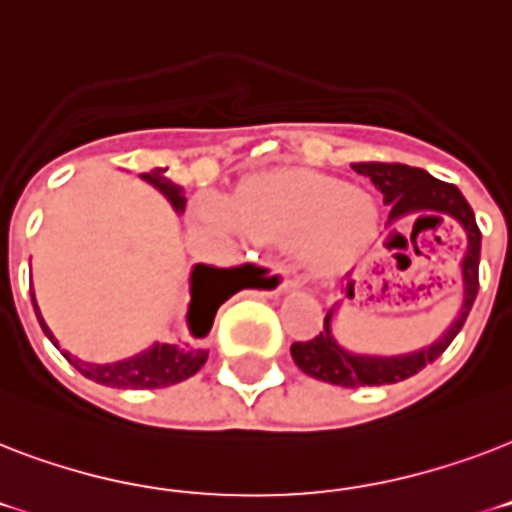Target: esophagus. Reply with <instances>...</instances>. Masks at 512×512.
<instances>
[{"mask_svg": "<svg viewBox=\"0 0 512 512\" xmlns=\"http://www.w3.org/2000/svg\"><path fill=\"white\" fill-rule=\"evenodd\" d=\"M292 287H295V281H292V279H284L279 284V289H292Z\"/></svg>", "mask_w": 512, "mask_h": 512, "instance_id": "esophagus-1", "label": "esophagus"}]
</instances>
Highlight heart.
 Returning a JSON list of instances; mask_svg holds the SVG:
<instances>
[{
  "label": "heart",
  "instance_id": "heart-1",
  "mask_svg": "<svg viewBox=\"0 0 512 512\" xmlns=\"http://www.w3.org/2000/svg\"><path fill=\"white\" fill-rule=\"evenodd\" d=\"M207 223H233L263 244H297L311 271H335L372 239L377 204L369 193L313 170H279L239 185L225 207L201 201Z\"/></svg>",
  "mask_w": 512,
  "mask_h": 512
}]
</instances>
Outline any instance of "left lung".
I'll return each mask as SVG.
<instances>
[{"label":"left lung","instance_id":"obj_1","mask_svg":"<svg viewBox=\"0 0 512 512\" xmlns=\"http://www.w3.org/2000/svg\"><path fill=\"white\" fill-rule=\"evenodd\" d=\"M358 175L369 177L374 188L382 193L385 204H390V223H396L401 217H422L449 215L462 225V231L468 236V247L462 255V305L454 321L441 332L438 340L412 353L401 356H369V353H353L342 348L335 337V319L337 305L329 308L324 319V332L292 345V358L308 377H316L321 382H332L342 388H361V385H393V382L409 380L412 374L433 364L444 353L457 332L468 319L470 308L476 303L478 295V260H481V231L476 225V215L460 193V188L452 183H444L438 177L428 175L420 167L409 164H382V162H358L353 164ZM414 223V228H417ZM414 233V231H412Z\"/></svg>","mask_w":512,"mask_h":512}]
</instances>
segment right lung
Returning a JSON list of instances; mask_svg holds the SVG:
<instances>
[{"label":"right lung","mask_w":512,"mask_h":512,"mask_svg":"<svg viewBox=\"0 0 512 512\" xmlns=\"http://www.w3.org/2000/svg\"><path fill=\"white\" fill-rule=\"evenodd\" d=\"M167 170H151L143 172L140 180H146L148 185H154L156 191L162 193L164 199L170 201L177 215L185 209L183 188L175 185L170 177H164ZM257 284V273H252V265H236V268H212V265H193L191 271V303H188V337L180 340L177 345L170 342H154L151 348L140 350L135 356L114 361V364H90L82 358L71 356L68 350H60L68 358V364L74 366L76 372H82L87 380L100 382L106 388H122V390H154V388H170L177 382L188 380L199 372L201 366L207 364V353L204 348V337L212 329L217 308L236 295L239 289H247ZM34 303L36 319L42 324L44 335L50 337L52 345L60 348L50 327L44 324L42 311L36 305V297L31 295Z\"/></svg>","instance_id":"obj_1"}]
</instances>
